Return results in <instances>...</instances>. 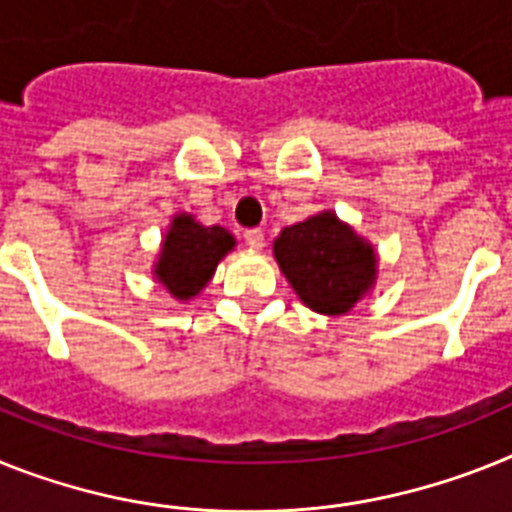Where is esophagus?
Returning <instances> with one entry per match:
<instances>
[{"label":"esophagus","mask_w":512,"mask_h":512,"mask_svg":"<svg viewBox=\"0 0 512 512\" xmlns=\"http://www.w3.org/2000/svg\"><path fill=\"white\" fill-rule=\"evenodd\" d=\"M244 242H247L252 249H263L265 234L260 229H249V231H244Z\"/></svg>","instance_id":"esophagus-1"}]
</instances>
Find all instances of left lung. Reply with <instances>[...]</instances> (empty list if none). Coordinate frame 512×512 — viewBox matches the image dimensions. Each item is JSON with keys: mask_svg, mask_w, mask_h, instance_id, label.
<instances>
[{"mask_svg": "<svg viewBox=\"0 0 512 512\" xmlns=\"http://www.w3.org/2000/svg\"><path fill=\"white\" fill-rule=\"evenodd\" d=\"M273 255L291 289L320 315H346L377 276L372 244L333 210L286 226L273 242Z\"/></svg>", "mask_w": 512, "mask_h": 512, "instance_id": "1", "label": "left lung"}]
</instances>
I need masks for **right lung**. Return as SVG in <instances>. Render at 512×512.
Here are the masks:
<instances>
[{
  "instance_id": "add662e5",
  "label": "right lung",
  "mask_w": 512,
  "mask_h": 512,
  "mask_svg": "<svg viewBox=\"0 0 512 512\" xmlns=\"http://www.w3.org/2000/svg\"><path fill=\"white\" fill-rule=\"evenodd\" d=\"M234 236L221 226H203L190 213L171 218L156 263V281L174 299L187 302L208 286L216 265L234 249Z\"/></svg>"
}]
</instances>
